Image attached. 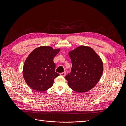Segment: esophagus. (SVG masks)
<instances>
[{"label": "esophagus", "mask_w": 126, "mask_h": 126, "mask_svg": "<svg viewBox=\"0 0 126 126\" xmlns=\"http://www.w3.org/2000/svg\"><path fill=\"white\" fill-rule=\"evenodd\" d=\"M61 76H66V71H64V72H62V73H60V74Z\"/></svg>", "instance_id": "34e87169"}]
</instances>
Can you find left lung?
Returning <instances> with one entry per match:
<instances>
[{"label":"left lung","mask_w":126,"mask_h":126,"mask_svg":"<svg viewBox=\"0 0 126 126\" xmlns=\"http://www.w3.org/2000/svg\"><path fill=\"white\" fill-rule=\"evenodd\" d=\"M72 68L65 78L71 89L87 92L96 85L103 72L101 58L93 49L81 46L69 52Z\"/></svg>","instance_id":"left-lung-1"}]
</instances>
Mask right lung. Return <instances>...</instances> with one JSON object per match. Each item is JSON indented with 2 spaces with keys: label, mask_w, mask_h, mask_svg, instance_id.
<instances>
[{
  "label": "right lung",
  "mask_w": 126,
  "mask_h": 126,
  "mask_svg": "<svg viewBox=\"0 0 126 126\" xmlns=\"http://www.w3.org/2000/svg\"><path fill=\"white\" fill-rule=\"evenodd\" d=\"M59 51L50 46H41L29 54L24 64L23 76L32 89L43 92L53 85L55 78L59 76L55 71L53 60Z\"/></svg>",
  "instance_id": "1"
}]
</instances>
